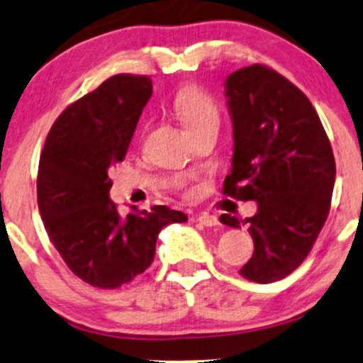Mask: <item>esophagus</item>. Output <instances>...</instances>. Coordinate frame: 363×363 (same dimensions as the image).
<instances>
[{"instance_id":"esophagus-1","label":"esophagus","mask_w":363,"mask_h":363,"mask_svg":"<svg viewBox=\"0 0 363 363\" xmlns=\"http://www.w3.org/2000/svg\"><path fill=\"white\" fill-rule=\"evenodd\" d=\"M197 223H200L202 225H206V228H214V225L219 224V220H217L216 216L200 214V216L197 217Z\"/></svg>"}]
</instances>
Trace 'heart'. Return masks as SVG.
<instances>
[{
    "instance_id": "1",
    "label": "heart",
    "mask_w": 363,
    "mask_h": 363,
    "mask_svg": "<svg viewBox=\"0 0 363 363\" xmlns=\"http://www.w3.org/2000/svg\"><path fill=\"white\" fill-rule=\"evenodd\" d=\"M173 106L186 130L211 122H219V110L214 100L197 86H185L180 89L174 98Z\"/></svg>"
}]
</instances>
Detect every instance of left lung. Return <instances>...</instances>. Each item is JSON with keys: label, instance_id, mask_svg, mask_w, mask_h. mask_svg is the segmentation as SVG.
Listing matches in <instances>:
<instances>
[{"label": "left lung", "instance_id": "left-lung-1", "mask_svg": "<svg viewBox=\"0 0 363 363\" xmlns=\"http://www.w3.org/2000/svg\"><path fill=\"white\" fill-rule=\"evenodd\" d=\"M224 89L234 139L224 194L258 207L245 220L255 251L240 274L272 284L304 262L326 223L335 156L308 96L279 72L253 64L229 74ZM220 223L240 228L229 214Z\"/></svg>", "mask_w": 363, "mask_h": 363}]
</instances>
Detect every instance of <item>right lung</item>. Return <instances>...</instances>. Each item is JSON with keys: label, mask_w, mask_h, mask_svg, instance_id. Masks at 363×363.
Instances as JSON below:
<instances>
[{"label": "right lung", "mask_w": 363, "mask_h": 363, "mask_svg": "<svg viewBox=\"0 0 363 363\" xmlns=\"http://www.w3.org/2000/svg\"><path fill=\"white\" fill-rule=\"evenodd\" d=\"M151 95L146 76H112L59 115L40 155L45 231L72 274L93 287L134 280L152 263L161 229L189 220L166 206L121 216L110 200L108 169L125 157Z\"/></svg>", "instance_id": "add662e5"}]
</instances>
